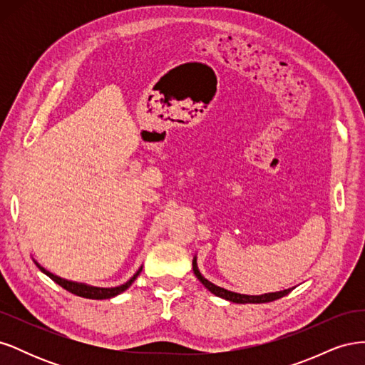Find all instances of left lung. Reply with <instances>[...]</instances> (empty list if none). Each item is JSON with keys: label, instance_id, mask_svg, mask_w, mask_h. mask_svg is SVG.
Segmentation results:
<instances>
[{"label": "left lung", "instance_id": "8db88e82", "mask_svg": "<svg viewBox=\"0 0 365 365\" xmlns=\"http://www.w3.org/2000/svg\"><path fill=\"white\" fill-rule=\"evenodd\" d=\"M193 272L197 277V280H200L205 288L220 297V298H225V300L228 302H233V303H268V302H274V300H279V298L288 295L294 288H289V289H284V291H279V292H269V294H262V295H245V294H237V292H231V291H227L224 288H220V286H216L213 284L212 282H208L204 275L200 272V269H197V263H196V256L193 257Z\"/></svg>", "mask_w": 365, "mask_h": 365}]
</instances>
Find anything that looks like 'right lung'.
Returning a JSON list of instances; mask_svg holds the SVG:
<instances>
[{"instance_id": "obj_1", "label": "right lung", "mask_w": 365, "mask_h": 365, "mask_svg": "<svg viewBox=\"0 0 365 365\" xmlns=\"http://www.w3.org/2000/svg\"><path fill=\"white\" fill-rule=\"evenodd\" d=\"M33 262H35L36 267L43 274L48 275V277L53 282H56L59 286H62L63 289H67L68 292H71L74 295H79V297H83V298H91V300H105V298H113V297H115L121 292H125L129 288V286L134 283V280L138 277L141 269H143V267H140V269L134 275H132V277L125 284L115 286V288H97V286H90V284H85V283H77V282H71V280H65L62 277H58V275H54L50 271H47L46 268H42L36 260H33Z\"/></svg>"}]
</instances>
